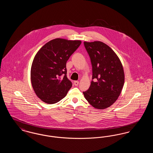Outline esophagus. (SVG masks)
<instances>
[{
	"instance_id": "34e87169",
	"label": "esophagus",
	"mask_w": 153,
	"mask_h": 153,
	"mask_svg": "<svg viewBox=\"0 0 153 153\" xmlns=\"http://www.w3.org/2000/svg\"><path fill=\"white\" fill-rule=\"evenodd\" d=\"M79 81H74V85L77 86V85H79Z\"/></svg>"
}]
</instances>
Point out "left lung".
<instances>
[{
  "instance_id": "1",
  "label": "left lung",
  "mask_w": 153,
  "mask_h": 153,
  "mask_svg": "<svg viewBox=\"0 0 153 153\" xmlns=\"http://www.w3.org/2000/svg\"><path fill=\"white\" fill-rule=\"evenodd\" d=\"M91 58L92 80L87 91L83 92L88 102L97 109H105L117 101L124 82L123 68L114 51L100 41L84 42Z\"/></svg>"
}]
</instances>
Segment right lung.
<instances>
[{"mask_svg":"<svg viewBox=\"0 0 153 153\" xmlns=\"http://www.w3.org/2000/svg\"><path fill=\"white\" fill-rule=\"evenodd\" d=\"M81 44L80 40L56 38L37 52L31 68V82L42 101L54 104L65 97L72 86L66 76V64Z\"/></svg>","mask_w":153,"mask_h":153,"instance_id":"1","label":"right lung"}]
</instances>
